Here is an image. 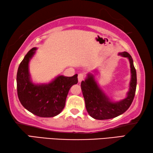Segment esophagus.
I'll use <instances>...</instances> for the list:
<instances>
[{
    "label": "esophagus",
    "instance_id": "obj_1",
    "mask_svg": "<svg viewBox=\"0 0 153 153\" xmlns=\"http://www.w3.org/2000/svg\"><path fill=\"white\" fill-rule=\"evenodd\" d=\"M85 79V75L83 73H79L78 75V81L79 82H81L82 81H83Z\"/></svg>",
    "mask_w": 153,
    "mask_h": 153
}]
</instances>
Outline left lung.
Returning <instances> with one entry per match:
<instances>
[{"mask_svg": "<svg viewBox=\"0 0 153 153\" xmlns=\"http://www.w3.org/2000/svg\"><path fill=\"white\" fill-rule=\"evenodd\" d=\"M119 55L129 59L131 68V79L126 98L119 102H111L100 89L92 74L87 75V78L81 82V90L86 109L90 116L95 119L106 120L118 117L129 108L134 100L136 90L137 76L133 59L126 51L119 53Z\"/></svg>", "mask_w": 153, "mask_h": 153, "instance_id": "8db88e82", "label": "left lung"}]
</instances>
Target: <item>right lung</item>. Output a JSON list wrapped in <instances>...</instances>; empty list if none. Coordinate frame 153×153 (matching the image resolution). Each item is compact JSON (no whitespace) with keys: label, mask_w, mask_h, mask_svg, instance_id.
I'll list each match as a JSON object with an SVG mask.
<instances>
[{"label":"right lung","mask_w":153,"mask_h":153,"mask_svg":"<svg viewBox=\"0 0 153 153\" xmlns=\"http://www.w3.org/2000/svg\"><path fill=\"white\" fill-rule=\"evenodd\" d=\"M36 47L27 52L17 73V96L22 106L40 117H53L64 109L71 87L78 82V74L57 76L49 84L34 85L30 81L28 63Z\"/></svg>","instance_id":"right-lung-1"}]
</instances>
